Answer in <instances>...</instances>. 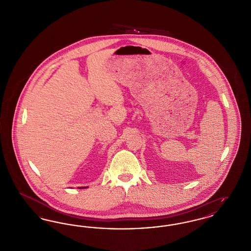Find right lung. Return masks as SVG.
I'll return each mask as SVG.
<instances>
[{
  "label": "right lung",
  "mask_w": 251,
  "mask_h": 251,
  "mask_svg": "<svg viewBox=\"0 0 251 251\" xmlns=\"http://www.w3.org/2000/svg\"><path fill=\"white\" fill-rule=\"evenodd\" d=\"M79 188V187H78ZM82 188H87V187H80V189H82Z\"/></svg>",
  "instance_id": "1"
}]
</instances>
